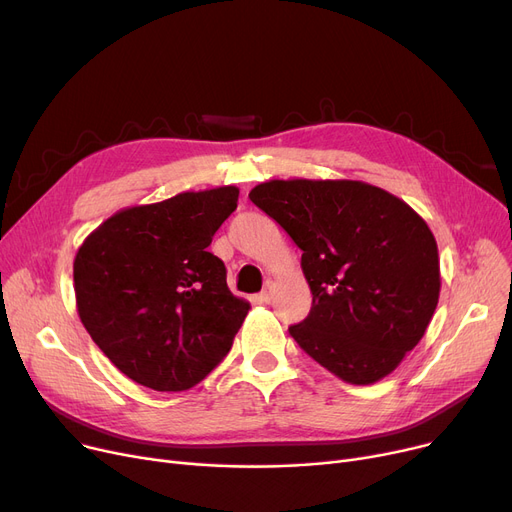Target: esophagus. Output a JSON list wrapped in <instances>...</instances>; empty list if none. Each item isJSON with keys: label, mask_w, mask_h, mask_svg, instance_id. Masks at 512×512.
<instances>
[{"label": "esophagus", "mask_w": 512, "mask_h": 512, "mask_svg": "<svg viewBox=\"0 0 512 512\" xmlns=\"http://www.w3.org/2000/svg\"><path fill=\"white\" fill-rule=\"evenodd\" d=\"M274 288H276V284H274L272 280L265 282V286H263V290H261V301H263V303H270V301H272Z\"/></svg>", "instance_id": "34e87169"}]
</instances>
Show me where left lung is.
I'll use <instances>...</instances> for the list:
<instances>
[{"mask_svg":"<svg viewBox=\"0 0 512 512\" xmlns=\"http://www.w3.org/2000/svg\"><path fill=\"white\" fill-rule=\"evenodd\" d=\"M249 199L303 251L313 307L290 336L346 384L386 378L419 344L440 299L438 245L425 220L361 180H270Z\"/></svg>","mask_w":512,"mask_h":512,"instance_id":"left-lung-1","label":"left lung"}]
</instances>
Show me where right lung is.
Returning <instances> with one entry per match:
<instances>
[{"instance_id": "add662e5", "label": "right lung", "mask_w": 512, "mask_h": 512, "mask_svg": "<svg viewBox=\"0 0 512 512\" xmlns=\"http://www.w3.org/2000/svg\"><path fill=\"white\" fill-rule=\"evenodd\" d=\"M238 188L126 207L74 257L76 309L93 342L132 382L157 392L199 384L230 351L251 305L207 251Z\"/></svg>"}]
</instances>
